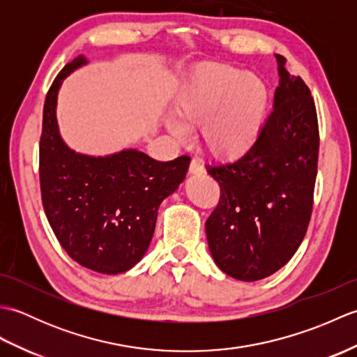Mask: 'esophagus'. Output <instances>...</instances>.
<instances>
[{"label":"esophagus","instance_id":"esophagus-1","mask_svg":"<svg viewBox=\"0 0 357 357\" xmlns=\"http://www.w3.org/2000/svg\"><path fill=\"white\" fill-rule=\"evenodd\" d=\"M188 170H190L192 174H202L204 172H206V170H204V165L198 161V159H192L190 169H188Z\"/></svg>","mask_w":357,"mask_h":357}]
</instances>
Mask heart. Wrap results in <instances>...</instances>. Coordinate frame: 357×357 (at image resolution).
<instances>
[{"label":"heart","mask_w":357,"mask_h":357,"mask_svg":"<svg viewBox=\"0 0 357 357\" xmlns=\"http://www.w3.org/2000/svg\"><path fill=\"white\" fill-rule=\"evenodd\" d=\"M270 92L256 75L234 66L206 63L179 87L167 128L179 139L201 127V139L211 155L233 161L259 141L267 121Z\"/></svg>","instance_id":"heart-1"}]
</instances>
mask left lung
Wrapping results in <instances>:
<instances>
[{
    "label": "left lung",
    "instance_id": "8db88e82",
    "mask_svg": "<svg viewBox=\"0 0 357 357\" xmlns=\"http://www.w3.org/2000/svg\"><path fill=\"white\" fill-rule=\"evenodd\" d=\"M279 86L256 146L231 164L207 165L221 199L206 222L211 257L225 275L253 282L291 259L307 233L319 155L314 101L276 53Z\"/></svg>",
    "mask_w": 357,
    "mask_h": 357
}]
</instances>
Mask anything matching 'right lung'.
<instances>
[{"label": "right lung", "instance_id": "add662e5", "mask_svg": "<svg viewBox=\"0 0 357 357\" xmlns=\"http://www.w3.org/2000/svg\"><path fill=\"white\" fill-rule=\"evenodd\" d=\"M75 58L45 96L40 142V183L45 216L75 262L102 275L130 270L147 253L158 208L185 179L190 158L161 162L136 149L105 156L67 146L56 119L63 81L82 66Z\"/></svg>", "mask_w": 357, "mask_h": 357}]
</instances>
